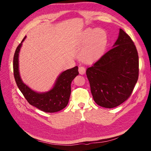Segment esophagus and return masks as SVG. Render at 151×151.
<instances>
[{"label": "esophagus", "instance_id": "obj_1", "mask_svg": "<svg viewBox=\"0 0 151 151\" xmlns=\"http://www.w3.org/2000/svg\"><path fill=\"white\" fill-rule=\"evenodd\" d=\"M79 74H81V75L84 74L85 72H86V68H85V67H83V66L80 65L79 67Z\"/></svg>", "mask_w": 151, "mask_h": 151}]
</instances>
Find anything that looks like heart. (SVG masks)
Listing matches in <instances>:
<instances>
[{
	"instance_id": "obj_1",
	"label": "heart",
	"mask_w": 151,
	"mask_h": 151,
	"mask_svg": "<svg viewBox=\"0 0 151 151\" xmlns=\"http://www.w3.org/2000/svg\"><path fill=\"white\" fill-rule=\"evenodd\" d=\"M79 43L84 45L81 58L86 62H93L103 55L108 43L107 35L102 29H86L81 36Z\"/></svg>"
}]
</instances>
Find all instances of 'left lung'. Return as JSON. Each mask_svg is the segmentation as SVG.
Segmentation results:
<instances>
[{
  "mask_svg": "<svg viewBox=\"0 0 151 151\" xmlns=\"http://www.w3.org/2000/svg\"><path fill=\"white\" fill-rule=\"evenodd\" d=\"M94 101L106 108H115L129 98L139 77L137 50L130 36L120 29L113 48L87 68Z\"/></svg>",
  "mask_w": 151,
  "mask_h": 151,
  "instance_id": "8db88e82",
  "label": "left lung"
}]
</instances>
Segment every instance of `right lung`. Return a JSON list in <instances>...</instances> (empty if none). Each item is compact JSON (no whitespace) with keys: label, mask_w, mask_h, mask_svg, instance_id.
<instances>
[{"label":"right lung","mask_w":151,"mask_h":151,"mask_svg":"<svg viewBox=\"0 0 151 151\" xmlns=\"http://www.w3.org/2000/svg\"><path fill=\"white\" fill-rule=\"evenodd\" d=\"M24 36L18 45L13 59L14 76L18 88L28 103L47 113H54L66 107L71 93V83L79 74L78 67L76 66L62 72L57 78L53 88L45 93H38L31 89L22 81L19 70V54Z\"/></svg>","instance_id":"right-lung-1"}]
</instances>
